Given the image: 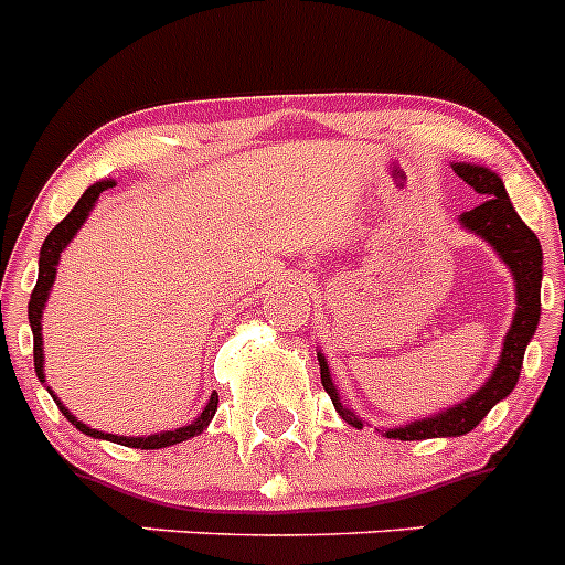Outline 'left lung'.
Returning a JSON list of instances; mask_svg holds the SVG:
<instances>
[{
	"label": "left lung",
	"instance_id": "obj_1",
	"mask_svg": "<svg viewBox=\"0 0 565 565\" xmlns=\"http://www.w3.org/2000/svg\"><path fill=\"white\" fill-rule=\"evenodd\" d=\"M456 174L467 186L483 194V201L476 209L461 214L463 228L481 234L489 246L501 254V259L515 274V291H518V308L512 328H509L507 339H503V351L498 359V367L492 371L489 382L481 391L472 393L467 402L456 404L450 411L438 413L433 418H422V422H411L396 430H384L387 438H402V441H422V438H441V436H463V433L476 430L481 418L495 407L501 398L512 393L518 384L523 364V351H526L529 339L535 337L537 322H541V279H543V252L537 243L535 232L518 217L515 206L509 201L507 189H503L501 178L495 172H489L483 167H469V163H456ZM319 373H322V387L331 396L333 407L339 416L353 427H362L356 416H353L342 402L328 373L326 356H319Z\"/></svg>",
	"mask_w": 565,
	"mask_h": 565
}]
</instances>
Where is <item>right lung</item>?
I'll use <instances>...</instances> for the list:
<instances>
[{"label":"right lung","mask_w":565,"mask_h":565,"mask_svg":"<svg viewBox=\"0 0 565 565\" xmlns=\"http://www.w3.org/2000/svg\"><path fill=\"white\" fill-rule=\"evenodd\" d=\"M109 186H113V181L93 183V186H89L87 192L78 198V203L73 206V212H70L67 217H64V221L58 223V226L47 234V239L42 243V257H39V279H36V288H33V294H30V302H28V319H30V328H33V364H36L39 382H44L42 311H44V302H47L50 288H53V279H56L58 257H62V252L67 248L70 239L76 237L78 228L84 226L89 209L96 206L98 194L107 192ZM56 404L62 407L64 418H67L70 424H76L78 430L87 433V436L107 438V441L124 444V447H135V450H161V447H172V444H181V441H186V438H192V436H198V433L206 430L209 422H212V416H214V411H217V396L209 398V404L203 407L201 416L194 418L189 427H178V430H167V433H158V436H143V438H127V436H113V433H98V430H93V427H87V424L78 422V418L73 416L70 411H64V404L58 402V398H56Z\"/></svg>","instance_id":"obj_1"}]
</instances>
